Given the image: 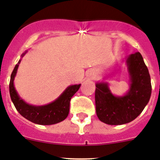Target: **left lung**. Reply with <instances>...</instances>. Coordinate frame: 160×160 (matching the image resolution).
Instances as JSON below:
<instances>
[{"label":"left lung","mask_w":160,"mask_h":160,"mask_svg":"<svg viewBox=\"0 0 160 160\" xmlns=\"http://www.w3.org/2000/svg\"><path fill=\"white\" fill-rule=\"evenodd\" d=\"M130 76V88L121 97L114 96L107 83L96 84L95 104L101 121L111 125L127 124L136 119L148 103L152 84L148 69L141 54H132L126 60Z\"/></svg>","instance_id":"1"}]
</instances>
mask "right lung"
Returning a JSON list of instances; mask_svg holds the SVG:
<instances>
[{"label": "right lung", "instance_id": "1", "mask_svg": "<svg viewBox=\"0 0 160 160\" xmlns=\"http://www.w3.org/2000/svg\"><path fill=\"white\" fill-rule=\"evenodd\" d=\"M26 53L27 51L22 54L21 56L23 57ZM20 61L19 60L18 63L14 67L9 82L10 97L19 113L28 121L41 125L57 124L65 120L70 111V99L78 90L81 84L68 86L56 100L48 105L41 106L29 105L20 98L13 83Z\"/></svg>", "mask_w": 160, "mask_h": 160}]
</instances>
